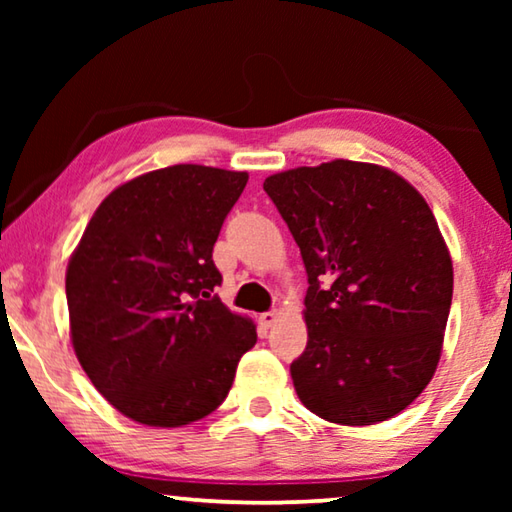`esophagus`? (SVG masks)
<instances>
[{
	"label": "esophagus",
	"instance_id": "34e87169",
	"mask_svg": "<svg viewBox=\"0 0 512 512\" xmlns=\"http://www.w3.org/2000/svg\"><path fill=\"white\" fill-rule=\"evenodd\" d=\"M277 320V311H264L262 316H259V323H262L264 327H271Z\"/></svg>",
	"mask_w": 512,
	"mask_h": 512
}]
</instances>
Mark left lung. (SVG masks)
Returning a JSON list of instances; mask_svg holds the SVG:
<instances>
[{
  "label": "left lung",
  "instance_id": "obj_1",
  "mask_svg": "<svg viewBox=\"0 0 512 512\" xmlns=\"http://www.w3.org/2000/svg\"><path fill=\"white\" fill-rule=\"evenodd\" d=\"M307 268V348L291 363L318 418H393L436 372L454 268L436 216L379 164L332 160L264 180Z\"/></svg>",
  "mask_w": 512,
  "mask_h": 512
}]
</instances>
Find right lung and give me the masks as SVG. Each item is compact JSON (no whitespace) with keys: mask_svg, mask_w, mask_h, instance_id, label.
Returning <instances> with one entry per match:
<instances>
[{"mask_svg":"<svg viewBox=\"0 0 512 512\" xmlns=\"http://www.w3.org/2000/svg\"><path fill=\"white\" fill-rule=\"evenodd\" d=\"M246 171L173 164L110 192L69 257V334L94 388L149 427H183L228 397L255 323L214 287L212 250Z\"/></svg>","mask_w":512,"mask_h":512,"instance_id":"add662e5","label":"right lung"}]
</instances>
